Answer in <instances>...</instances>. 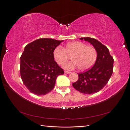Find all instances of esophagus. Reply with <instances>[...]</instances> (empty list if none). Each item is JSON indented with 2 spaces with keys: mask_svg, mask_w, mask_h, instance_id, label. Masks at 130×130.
Instances as JSON below:
<instances>
[{
  "mask_svg": "<svg viewBox=\"0 0 130 130\" xmlns=\"http://www.w3.org/2000/svg\"><path fill=\"white\" fill-rule=\"evenodd\" d=\"M64 73H71V72L68 71H64Z\"/></svg>",
  "mask_w": 130,
  "mask_h": 130,
  "instance_id": "obj_1",
  "label": "esophagus"
}]
</instances>
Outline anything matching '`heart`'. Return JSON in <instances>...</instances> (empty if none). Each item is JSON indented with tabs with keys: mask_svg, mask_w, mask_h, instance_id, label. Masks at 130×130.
Segmentation results:
<instances>
[{
	"mask_svg": "<svg viewBox=\"0 0 130 130\" xmlns=\"http://www.w3.org/2000/svg\"><path fill=\"white\" fill-rule=\"evenodd\" d=\"M71 56L72 61L63 65L65 69L73 70L79 68L80 71L89 69L97 58V52L92 46H87L84 43L74 41L68 43L64 47L58 46L53 51V57L58 64L62 65Z\"/></svg>",
	"mask_w": 130,
	"mask_h": 130,
	"instance_id": "obj_1",
	"label": "heart"
}]
</instances>
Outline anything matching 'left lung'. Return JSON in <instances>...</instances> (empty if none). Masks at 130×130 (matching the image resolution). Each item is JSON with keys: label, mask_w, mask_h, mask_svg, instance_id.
Segmentation results:
<instances>
[{"label": "left lung", "mask_w": 130, "mask_h": 130, "mask_svg": "<svg viewBox=\"0 0 130 130\" xmlns=\"http://www.w3.org/2000/svg\"><path fill=\"white\" fill-rule=\"evenodd\" d=\"M80 39L88 41L97 50V58L90 69L78 74L79 79L72 83V85L82 93L93 94L99 92L108 82L113 71L114 59L108 48L100 41L90 37Z\"/></svg>", "instance_id": "1"}]
</instances>
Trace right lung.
Here are the masks:
<instances>
[{
	"label": "right lung",
	"mask_w": 130,
	"mask_h": 130,
	"mask_svg": "<svg viewBox=\"0 0 130 130\" xmlns=\"http://www.w3.org/2000/svg\"><path fill=\"white\" fill-rule=\"evenodd\" d=\"M63 41L40 38L27 45L20 57V75L24 84L38 95L50 92L64 71L58 65L53 51Z\"/></svg>",
	"instance_id": "1"
}]
</instances>
